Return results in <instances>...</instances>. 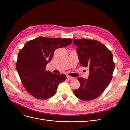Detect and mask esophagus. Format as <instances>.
I'll return each mask as SVG.
<instances>
[{"instance_id": "obj_1", "label": "esophagus", "mask_w": 130, "mask_h": 130, "mask_svg": "<svg viewBox=\"0 0 130 130\" xmlns=\"http://www.w3.org/2000/svg\"><path fill=\"white\" fill-rule=\"evenodd\" d=\"M67 79H68V80H73L74 78L73 77H71V76H70L69 75H67Z\"/></svg>"}]
</instances>
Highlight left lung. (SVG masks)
I'll return each mask as SVG.
<instances>
[{
	"instance_id": "8db88e82",
	"label": "left lung",
	"mask_w": 130,
	"mask_h": 130,
	"mask_svg": "<svg viewBox=\"0 0 130 130\" xmlns=\"http://www.w3.org/2000/svg\"><path fill=\"white\" fill-rule=\"evenodd\" d=\"M77 47L80 65L89 68L88 78L78 77L80 87L74 94L82 100L95 99L103 93L112 79L115 64L111 51L99 41L73 39Z\"/></svg>"
}]
</instances>
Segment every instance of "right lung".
Masks as SVG:
<instances>
[{
	"instance_id": "obj_1",
	"label": "right lung",
	"mask_w": 130,
	"mask_h": 130,
	"mask_svg": "<svg viewBox=\"0 0 130 130\" xmlns=\"http://www.w3.org/2000/svg\"><path fill=\"white\" fill-rule=\"evenodd\" d=\"M70 38L39 37L27 42L19 50L16 69L26 91L41 100L48 99L56 93L58 85L66 80L64 74L45 70L56 49L69 45Z\"/></svg>"
}]
</instances>
